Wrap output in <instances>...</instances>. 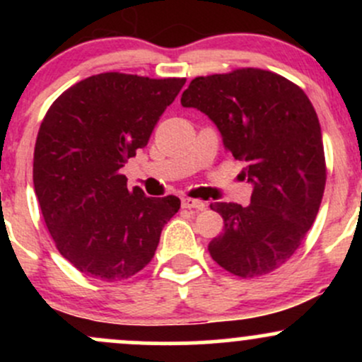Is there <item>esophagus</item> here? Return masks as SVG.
Here are the masks:
<instances>
[{
	"label": "esophagus",
	"mask_w": 362,
	"mask_h": 362,
	"mask_svg": "<svg viewBox=\"0 0 362 362\" xmlns=\"http://www.w3.org/2000/svg\"><path fill=\"white\" fill-rule=\"evenodd\" d=\"M182 207L185 209H195V211H204L206 202L201 201V199H190V197H182Z\"/></svg>",
	"instance_id": "1"
}]
</instances>
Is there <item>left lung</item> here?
<instances>
[{"mask_svg": "<svg viewBox=\"0 0 362 362\" xmlns=\"http://www.w3.org/2000/svg\"><path fill=\"white\" fill-rule=\"evenodd\" d=\"M180 103L213 120L224 149L245 163L240 175L253 187L248 206L211 204L224 221L223 233L209 243L211 257L245 279L276 271L305 240L325 190L313 105L300 86L255 68L195 78Z\"/></svg>", "mask_w": 362, "mask_h": 362, "instance_id": "8db88e82", "label": "left lung"}]
</instances>
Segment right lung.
<instances>
[{
    "label": "right lung",
    "instance_id": "right-lung-1",
    "mask_svg": "<svg viewBox=\"0 0 362 362\" xmlns=\"http://www.w3.org/2000/svg\"><path fill=\"white\" fill-rule=\"evenodd\" d=\"M185 78L102 73L57 97L40 124L34 189L57 250L78 271L114 282L155 255L180 199L127 189L120 168L175 100Z\"/></svg>",
    "mask_w": 362,
    "mask_h": 362
}]
</instances>
